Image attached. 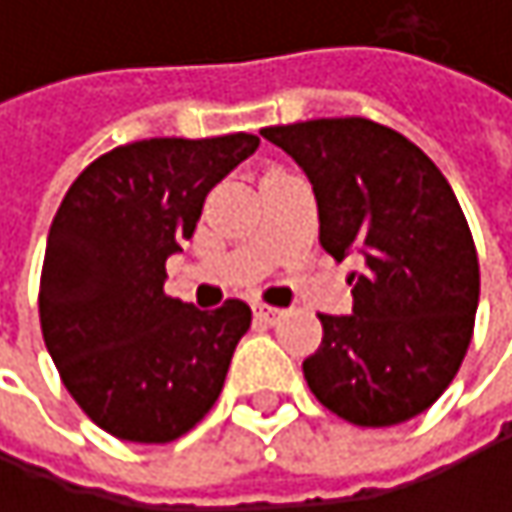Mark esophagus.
Returning <instances> with one entry per match:
<instances>
[{
    "instance_id": "obj_1",
    "label": "esophagus",
    "mask_w": 512,
    "mask_h": 512,
    "mask_svg": "<svg viewBox=\"0 0 512 512\" xmlns=\"http://www.w3.org/2000/svg\"><path fill=\"white\" fill-rule=\"evenodd\" d=\"M255 317L260 323H269V326H275V323H281L284 320V311L281 308H272V305H255Z\"/></svg>"
}]
</instances>
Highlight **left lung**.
<instances>
[{
  "label": "left lung",
  "mask_w": 512,
  "mask_h": 512,
  "mask_svg": "<svg viewBox=\"0 0 512 512\" xmlns=\"http://www.w3.org/2000/svg\"><path fill=\"white\" fill-rule=\"evenodd\" d=\"M308 174L320 246L344 260L353 314H320L323 344L302 361L308 388L338 418L394 427L454 382L474 332L480 266L460 201L436 162L367 118L260 130Z\"/></svg>",
  "instance_id": "obj_1"
}]
</instances>
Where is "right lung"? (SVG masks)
<instances>
[{
  "label": "right lung",
  "instance_id": "obj_1",
  "mask_svg": "<svg viewBox=\"0 0 512 512\" xmlns=\"http://www.w3.org/2000/svg\"><path fill=\"white\" fill-rule=\"evenodd\" d=\"M260 139H145L97 156L47 237L41 332L79 409L124 442L165 445L219 400L252 308L165 296V260L195 234L207 192Z\"/></svg>",
  "mask_w": 512,
  "mask_h": 512
}]
</instances>
